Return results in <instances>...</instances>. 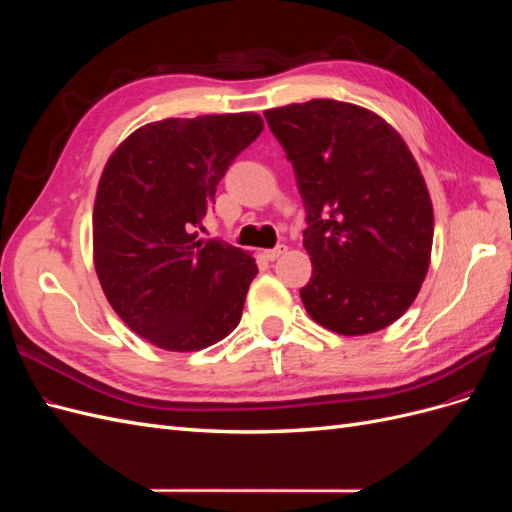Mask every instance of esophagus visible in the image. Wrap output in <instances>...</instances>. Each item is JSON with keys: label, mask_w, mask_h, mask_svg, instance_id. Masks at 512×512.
Returning <instances> with one entry per match:
<instances>
[{"label": "esophagus", "mask_w": 512, "mask_h": 512, "mask_svg": "<svg viewBox=\"0 0 512 512\" xmlns=\"http://www.w3.org/2000/svg\"><path fill=\"white\" fill-rule=\"evenodd\" d=\"M284 252H286V245H277V247H273V250H265V258L275 260V258H280Z\"/></svg>", "instance_id": "obj_1"}]
</instances>
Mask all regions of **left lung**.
Here are the masks:
<instances>
[{"label": "left lung", "instance_id": "8db88e82", "mask_svg": "<svg viewBox=\"0 0 512 512\" xmlns=\"http://www.w3.org/2000/svg\"><path fill=\"white\" fill-rule=\"evenodd\" d=\"M265 117L307 213V314L339 335L389 327L421 290L433 243L429 190L406 141L374 111L339 100L269 108Z\"/></svg>", "mask_w": 512, "mask_h": 512}]
</instances>
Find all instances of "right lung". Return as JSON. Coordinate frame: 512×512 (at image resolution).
Wrapping results in <instances>:
<instances>
[{
    "mask_svg": "<svg viewBox=\"0 0 512 512\" xmlns=\"http://www.w3.org/2000/svg\"><path fill=\"white\" fill-rule=\"evenodd\" d=\"M260 115L162 119L108 158L94 203V267L128 327L168 352L218 344L241 320L256 260L198 239L230 162L262 132Z\"/></svg>",
    "mask_w": 512,
    "mask_h": 512,
    "instance_id": "obj_1",
    "label": "right lung"
}]
</instances>
